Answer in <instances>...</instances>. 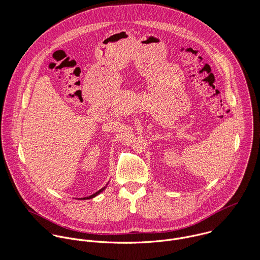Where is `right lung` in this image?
Returning <instances> with one entry per match:
<instances>
[{
	"instance_id": "right-lung-1",
	"label": "right lung",
	"mask_w": 260,
	"mask_h": 260,
	"mask_svg": "<svg viewBox=\"0 0 260 260\" xmlns=\"http://www.w3.org/2000/svg\"><path fill=\"white\" fill-rule=\"evenodd\" d=\"M104 188H105V187H104ZM104 188H102V189H100V190H99V191H97V192H96V193H94V194H92V195H91V196H89V197H85V198H81V199H90V198H93V197H95V196H96V195H98V194H99V193H100V192H102V191H103V190H104Z\"/></svg>"
}]
</instances>
